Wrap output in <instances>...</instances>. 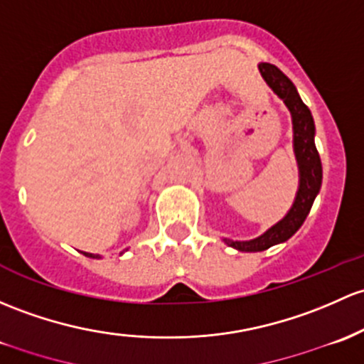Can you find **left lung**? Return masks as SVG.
I'll return each mask as SVG.
<instances>
[{
	"mask_svg": "<svg viewBox=\"0 0 364 364\" xmlns=\"http://www.w3.org/2000/svg\"><path fill=\"white\" fill-rule=\"evenodd\" d=\"M259 71H262L265 82L272 87V90L286 102V106L291 112L294 153H296L298 167H300V188H298L296 200H294L291 211L286 214L284 220L274 225L262 237L255 240H247V242H237V240L225 239L228 246L246 252L265 251L270 246H274V244L288 240L304 225L305 218H307L314 204V198L319 193L321 181H323V167H321L319 153H317L316 144H314V131L316 129H314L311 109L304 105L291 80L277 66L262 63L259 64Z\"/></svg>",
	"mask_w": 364,
	"mask_h": 364,
	"instance_id": "8db88e82",
	"label": "left lung"
}]
</instances>
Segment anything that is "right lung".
Returning <instances> with one entry per match:
<instances>
[{"instance_id": "1", "label": "right lung", "mask_w": 364, "mask_h": 364, "mask_svg": "<svg viewBox=\"0 0 364 364\" xmlns=\"http://www.w3.org/2000/svg\"><path fill=\"white\" fill-rule=\"evenodd\" d=\"M83 255L89 256V258H101V256H99V255H90V252H83Z\"/></svg>"}]
</instances>
